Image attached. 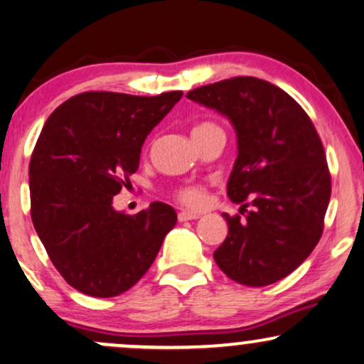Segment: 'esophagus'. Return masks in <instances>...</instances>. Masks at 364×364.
<instances>
[{
    "mask_svg": "<svg viewBox=\"0 0 364 364\" xmlns=\"http://www.w3.org/2000/svg\"><path fill=\"white\" fill-rule=\"evenodd\" d=\"M200 214L199 213H192V210H181V213L177 214L178 221L183 223V221H192V219H197Z\"/></svg>",
    "mask_w": 364,
    "mask_h": 364,
    "instance_id": "obj_1",
    "label": "esophagus"
}]
</instances>
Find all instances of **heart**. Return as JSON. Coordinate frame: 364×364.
Instances as JSON below:
<instances>
[{"label":"heart","mask_w":364,"mask_h":364,"mask_svg":"<svg viewBox=\"0 0 364 364\" xmlns=\"http://www.w3.org/2000/svg\"><path fill=\"white\" fill-rule=\"evenodd\" d=\"M214 128H218L216 124L209 123V121H204V123H199L197 127H194V129H192V136H194V134L205 133V132H209V129H214ZM175 197H177L182 204L192 205V208H199L200 204H204L205 192L203 187H199V186H182L175 191Z\"/></svg>","instance_id":"obj_1"}]
</instances>
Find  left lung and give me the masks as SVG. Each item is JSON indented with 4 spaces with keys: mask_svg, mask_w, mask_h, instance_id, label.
Returning a JSON list of instances; mask_svg holds the SVG:
<instances>
[{
    "mask_svg": "<svg viewBox=\"0 0 364 364\" xmlns=\"http://www.w3.org/2000/svg\"><path fill=\"white\" fill-rule=\"evenodd\" d=\"M187 97L226 116L237 136L228 197L240 216L223 214L228 236L218 267L248 287L290 275L319 243L331 199L322 141L294 97L257 77H231L192 89Z\"/></svg>",
    "mask_w": 364,
    "mask_h": 364,
    "instance_id": "1",
    "label": "left lung"
}]
</instances>
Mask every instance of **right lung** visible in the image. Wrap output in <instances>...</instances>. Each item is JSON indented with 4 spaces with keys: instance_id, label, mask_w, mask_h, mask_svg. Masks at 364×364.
<instances>
[{
    "instance_id": "1",
    "label": "right lung",
    "mask_w": 364,
    "mask_h": 364,
    "mask_svg": "<svg viewBox=\"0 0 364 364\" xmlns=\"http://www.w3.org/2000/svg\"><path fill=\"white\" fill-rule=\"evenodd\" d=\"M181 97L89 91L43 124L28 168L31 221L75 290L106 299L132 289L177 223L172 205L151 203L128 216L114 210L113 197L138 170L146 134Z\"/></svg>"
}]
</instances>
